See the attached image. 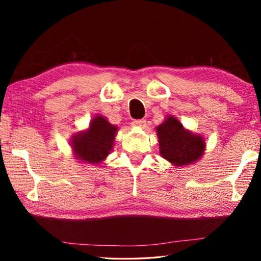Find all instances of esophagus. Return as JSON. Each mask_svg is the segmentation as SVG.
Returning a JSON list of instances; mask_svg holds the SVG:
<instances>
[{
  "instance_id": "34e87169",
  "label": "esophagus",
  "mask_w": 261,
  "mask_h": 261,
  "mask_svg": "<svg viewBox=\"0 0 261 261\" xmlns=\"http://www.w3.org/2000/svg\"><path fill=\"white\" fill-rule=\"evenodd\" d=\"M131 124L134 126H139V127H143L146 124V121L145 120H134L131 122Z\"/></svg>"
}]
</instances>
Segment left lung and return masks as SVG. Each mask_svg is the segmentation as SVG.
<instances>
[{"label": "left lung", "instance_id": "1", "mask_svg": "<svg viewBox=\"0 0 261 261\" xmlns=\"http://www.w3.org/2000/svg\"><path fill=\"white\" fill-rule=\"evenodd\" d=\"M156 132L161 156L177 167L197 161L205 151L202 137L184 130L174 116L159 125Z\"/></svg>", "mask_w": 261, "mask_h": 261}]
</instances>
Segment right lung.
I'll return each instance as SVG.
<instances>
[{
    "label": "right lung",
    "instance_id": "obj_1",
    "mask_svg": "<svg viewBox=\"0 0 261 261\" xmlns=\"http://www.w3.org/2000/svg\"><path fill=\"white\" fill-rule=\"evenodd\" d=\"M117 127L110 124L102 116L92 120L84 134H78L72 140V148L79 160L99 163L112 151Z\"/></svg>",
    "mask_w": 261,
    "mask_h": 261
}]
</instances>
